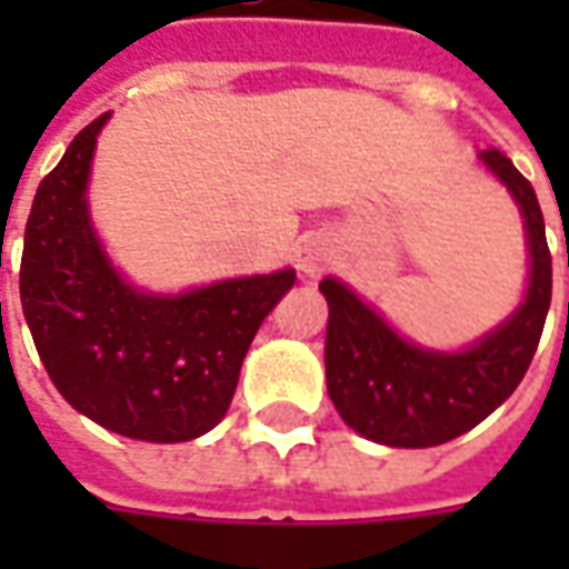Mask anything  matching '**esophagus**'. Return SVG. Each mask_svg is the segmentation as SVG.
Here are the masks:
<instances>
[{
    "instance_id": "34e87169",
    "label": "esophagus",
    "mask_w": 569,
    "mask_h": 569,
    "mask_svg": "<svg viewBox=\"0 0 569 569\" xmlns=\"http://www.w3.org/2000/svg\"><path fill=\"white\" fill-rule=\"evenodd\" d=\"M296 261H298V271L305 273V277H320L326 271V261H329V249L320 240H305L301 247L296 249Z\"/></svg>"
}]
</instances>
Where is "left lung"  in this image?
Listing matches in <instances>:
<instances>
[{
  "mask_svg": "<svg viewBox=\"0 0 569 569\" xmlns=\"http://www.w3.org/2000/svg\"><path fill=\"white\" fill-rule=\"evenodd\" d=\"M490 173L512 191L525 216L530 283L509 320L460 353L411 345L381 320V313L326 277V387L338 415L359 436L390 448H432L463 436L521 383L537 353L551 305V252L533 186L500 149L478 154Z\"/></svg>",
  "mask_w": 569,
  "mask_h": 569,
  "instance_id": "obj_1",
  "label": "left lung"
}]
</instances>
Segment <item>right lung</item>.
I'll use <instances>...</instances> for the list:
<instances>
[{
    "instance_id": "right-lung-1",
    "label": "right lung",
    "mask_w": 569,
    "mask_h": 569,
    "mask_svg": "<svg viewBox=\"0 0 569 569\" xmlns=\"http://www.w3.org/2000/svg\"><path fill=\"white\" fill-rule=\"evenodd\" d=\"M106 116L69 142L32 200L20 305L69 406L118 436L188 441L231 406L261 320L296 271L240 277L182 296L140 292L109 264L88 216V176Z\"/></svg>"
}]
</instances>
